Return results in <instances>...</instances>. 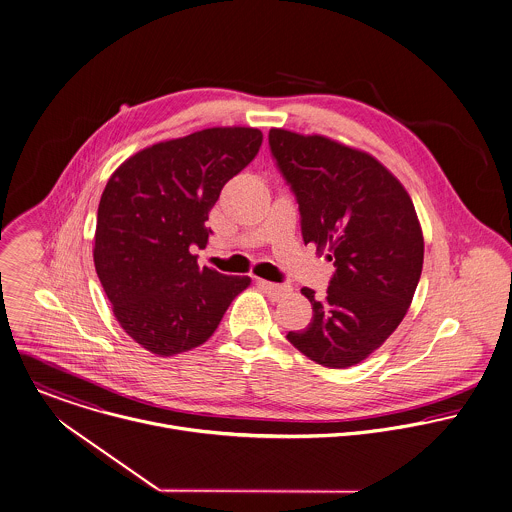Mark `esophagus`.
<instances>
[{
	"label": "esophagus",
	"mask_w": 512,
	"mask_h": 512,
	"mask_svg": "<svg viewBox=\"0 0 512 512\" xmlns=\"http://www.w3.org/2000/svg\"><path fill=\"white\" fill-rule=\"evenodd\" d=\"M258 286H262L266 290V294L274 300H280L286 294H290V286H280V284H274V282H268V280H258Z\"/></svg>",
	"instance_id": "esophagus-1"
}]
</instances>
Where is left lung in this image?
<instances>
[{"instance_id": "8db88e82", "label": "left lung", "mask_w": 512, "mask_h": 512, "mask_svg": "<svg viewBox=\"0 0 512 512\" xmlns=\"http://www.w3.org/2000/svg\"><path fill=\"white\" fill-rule=\"evenodd\" d=\"M270 147L296 192L304 242L336 266L324 298L302 288L314 316L286 338L324 367L357 365L413 302L425 252L413 200L373 155L330 137L274 127Z\"/></svg>"}]
</instances>
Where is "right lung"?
Returning <instances> with one entry per match:
<instances>
[{
	"label": "right lung",
	"instance_id": "right-lung-1",
	"mask_svg": "<svg viewBox=\"0 0 512 512\" xmlns=\"http://www.w3.org/2000/svg\"><path fill=\"white\" fill-rule=\"evenodd\" d=\"M254 127H210L151 145L111 174L99 202L93 260L121 328L155 355L194 349L218 328L248 276L200 268L208 212L258 153Z\"/></svg>",
	"mask_w": 512,
	"mask_h": 512
}]
</instances>
